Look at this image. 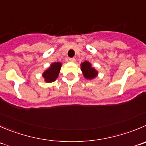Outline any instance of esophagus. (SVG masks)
<instances>
[{
    "mask_svg": "<svg viewBox=\"0 0 146 146\" xmlns=\"http://www.w3.org/2000/svg\"><path fill=\"white\" fill-rule=\"evenodd\" d=\"M69 60L70 61V62H74L76 61V59H75V58H70Z\"/></svg>",
    "mask_w": 146,
    "mask_h": 146,
    "instance_id": "esophagus-1",
    "label": "esophagus"
}]
</instances>
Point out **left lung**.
I'll return each instance as SVG.
<instances>
[{"label":"left lung","mask_w":146,"mask_h":146,"mask_svg":"<svg viewBox=\"0 0 146 146\" xmlns=\"http://www.w3.org/2000/svg\"><path fill=\"white\" fill-rule=\"evenodd\" d=\"M81 70L83 72L84 77L87 80H92L96 77L98 74V71L92 66L91 64L85 61L81 64Z\"/></svg>","instance_id":"8db88e82"}]
</instances>
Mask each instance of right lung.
Segmentation results:
<instances>
[{
	"instance_id": "1",
	"label": "right lung",
	"mask_w": 146,
	"mask_h": 146,
	"mask_svg": "<svg viewBox=\"0 0 146 146\" xmlns=\"http://www.w3.org/2000/svg\"><path fill=\"white\" fill-rule=\"evenodd\" d=\"M62 63L60 62H54L51 64V66L43 73L42 76L46 82H52L55 81L58 77L60 72Z\"/></svg>"
}]
</instances>
